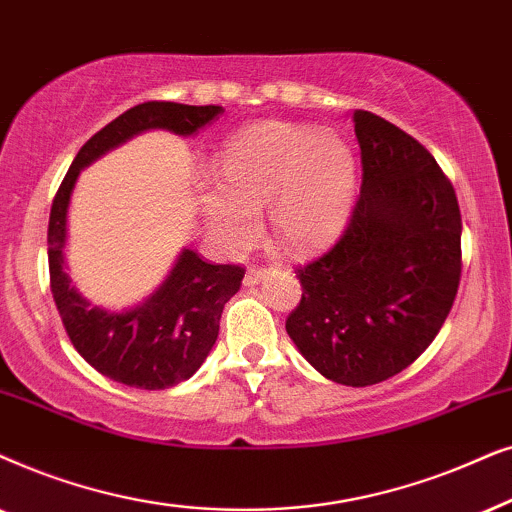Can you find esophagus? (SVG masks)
<instances>
[{
    "instance_id": "obj_1",
    "label": "esophagus",
    "mask_w": 512,
    "mask_h": 512,
    "mask_svg": "<svg viewBox=\"0 0 512 512\" xmlns=\"http://www.w3.org/2000/svg\"><path fill=\"white\" fill-rule=\"evenodd\" d=\"M264 276H267V269H262V267H248V271H245L243 283H245V285H255V283H260Z\"/></svg>"
}]
</instances>
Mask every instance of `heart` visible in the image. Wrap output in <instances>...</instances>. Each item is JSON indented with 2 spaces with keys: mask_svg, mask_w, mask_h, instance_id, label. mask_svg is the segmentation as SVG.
Returning a JSON list of instances; mask_svg holds the SVG:
<instances>
[{
  "mask_svg": "<svg viewBox=\"0 0 512 512\" xmlns=\"http://www.w3.org/2000/svg\"><path fill=\"white\" fill-rule=\"evenodd\" d=\"M356 196V159L335 133L309 126L262 124L224 149L217 177L196 185L210 236L238 252L260 234V210L285 248L313 250L330 241Z\"/></svg>",
  "mask_w": 512,
  "mask_h": 512,
  "instance_id": "obj_1",
  "label": "heart"
}]
</instances>
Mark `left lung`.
Masks as SVG:
<instances>
[{"label": "left lung", "instance_id": "8db88e82", "mask_svg": "<svg viewBox=\"0 0 512 512\" xmlns=\"http://www.w3.org/2000/svg\"><path fill=\"white\" fill-rule=\"evenodd\" d=\"M363 185L344 234L297 269L285 320L299 353L344 386L395 377L424 353L461 281V210L431 152L377 114L353 112Z\"/></svg>", "mask_w": 512, "mask_h": 512}]
</instances>
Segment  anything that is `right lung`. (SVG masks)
I'll use <instances>...</instances> for the list:
<instances>
[{"mask_svg":"<svg viewBox=\"0 0 512 512\" xmlns=\"http://www.w3.org/2000/svg\"><path fill=\"white\" fill-rule=\"evenodd\" d=\"M222 112L220 105L196 107L161 100L126 109L79 149L53 199L49 217L53 302L79 356L119 384L161 391L192 377L213 349L222 309L241 288L245 269L238 264H208L199 252L182 250L170 276L145 304L121 313L91 306L72 288L65 271L67 206L74 182L81 168L133 135L149 128L192 135Z\"/></svg>","mask_w":512,"mask_h":512,"instance_id":"add662e5","label":"right lung"}]
</instances>
